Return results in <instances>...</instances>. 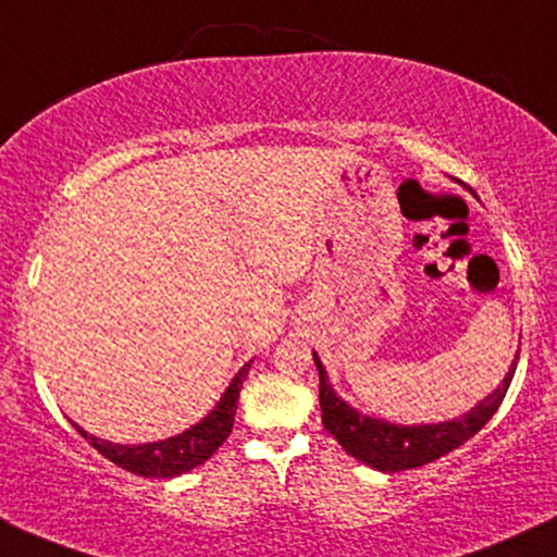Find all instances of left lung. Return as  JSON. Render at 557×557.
I'll list each match as a JSON object with an SVG mask.
<instances>
[{
	"instance_id": "8db88e82",
	"label": "left lung",
	"mask_w": 557,
	"mask_h": 557,
	"mask_svg": "<svg viewBox=\"0 0 557 557\" xmlns=\"http://www.w3.org/2000/svg\"><path fill=\"white\" fill-rule=\"evenodd\" d=\"M314 356L320 372V408H322V425L335 436L348 455L359 459V462L369 465V468L380 472H400L423 468V465L434 462V459L449 455L451 449L462 446L468 438H472L491 421L498 405L504 403L506 389L517 372V359L509 367L506 380L493 389V395L480 400L470 413L455 421L444 423H423V425H400L382 421V418L363 416L354 410L346 400L335 395V389L327 382V372Z\"/></svg>"
}]
</instances>
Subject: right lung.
<instances>
[{
    "instance_id": "obj_1",
    "label": "right lung",
    "mask_w": 557,
    "mask_h": 557,
    "mask_svg": "<svg viewBox=\"0 0 557 557\" xmlns=\"http://www.w3.org/2000/svg\"><path fill=\"white\" fill-rule=\"evenodd\" d=\"M250 363L247 361L243 369L235 374V380L230 382L222 400L216 403V408L211 410L203 421L190 425L183 434L162 438V442H149V444H113L106 442V438H98L87 434L85 429H79L77 423L72 421L74 429L79 431V436H85L95 449L100 451L102 457L111 459L119 468L134 472V475L141 478H175L183 475V472L198 468L209 459L219 446L224 444V438L232 434V425H235V413H237V400L239 389H243V382L247 372H250Z\"/></svg>"
}]
</instances>
